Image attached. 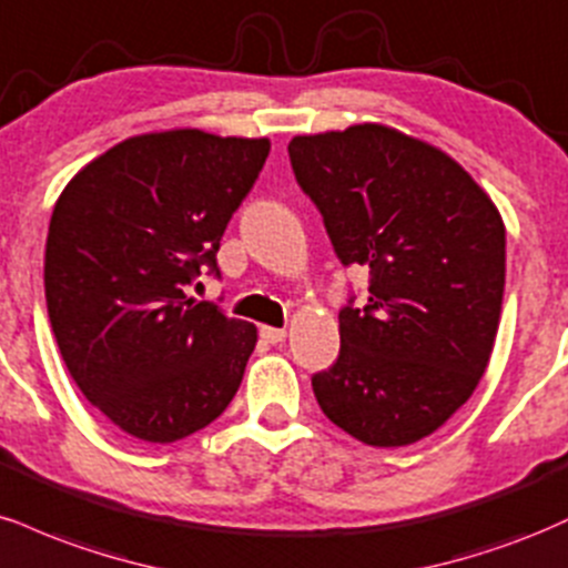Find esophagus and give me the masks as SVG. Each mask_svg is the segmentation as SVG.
<instances>
[{"label": "esophagus", "mask_w": 568, "mask_h": 568, "mask_svg": "<svg viewBox=\"0 0 568 568\" xmlns=\"http://www.w3.org/2000/svg\"><path fill=\"white\" fill-rule=\"evenodd\" d=\"M260 337H263L265 343L278 345V343H284L286 329H278V326H263V329H260Z\"/></svg>", "instance_id": "esophagus-1"}]
</instances>
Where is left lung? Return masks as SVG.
<instances>
[{
	"label": "left lung",
	"instance_id": "1",
	"mask_svg": "<svg viewBox=\"0 0 568 568\" xmlns=\"http://www.w3.org/2000/svg\"><path fill=\"white\" fill-rule=\"evenodd\" d=\"M297 185L369 297L339 311V356L311 377L322 412L369 446L438 430L476 390L505 292V225L455 159L383 124L292 138Z\"/></svg>",
	"mask_w": 568,
	"mask_h": 568
}]
</instances>
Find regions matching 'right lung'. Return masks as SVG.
<instances>
[{"label":"right lung","instance_id":"add662e5","mask_svg":"<svg viewBox=\"0 0 568 568\" xmlns=\"http://www.w3.org/2000/svg\"><path fill=\"white\" fill-rule=\"evenodd\" d=\"M265 138L138 135L60 193L44 252L52 335L87 402L140 442L217 419L242 385L255 324L189 297L220 278L225 225L268 159Z\"/></svg>","mask_w":568,"mask_h":568}]
</instances>
